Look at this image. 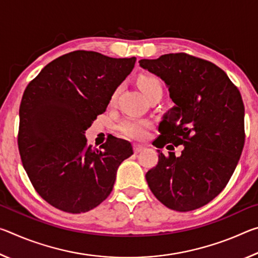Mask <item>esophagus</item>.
I'll return each mask as SVG.
<instances>
[{"instance_id":"1","label":"esophagus","mask_w":258,"mask_h":258,"mask_svg":"<svg viewBox=\"0 0 258 258\" xmlns=\"http://www.w3.org/2000/svg\"><path fill=\"white\" fill-rule=\"evenodd\" d=\"M133 149H134L135 154H140V152L145 149V147L141 146V145H137V143H135V145H133Z\"/></svg>"}]
</instances>
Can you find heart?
<instances>
[{"instance_id": "b5f03b06", "label": "heart", "mask_w": 258, "mask_h": 258, "mask_svg": "<svg viewBox=\"0 0 258 258\" xmlns=\"http://www.w3.org/2000/svg\"><path fill=\"white\" fill-rule=\"evenodd\" d=\"M139 87L141 89L143 94L148 97L155 89L161 87L160 81L158 78L152 76H142L138 81ZM150 123L147 119H138V118H126L120 121L118 125V131L126 138L140 140L145 138L148 127Z\"/></svg>"}]
</instances>
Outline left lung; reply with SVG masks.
Listing matches in <instances>:
<instances>
[{
    "mask_svg": "<svg viewBox=\"0 0 258 258\" xmlns=\"http://www.w3.org/2000/svg\"><path fill=\"white\" fill-rule=\"evenodd\" d=\"M139 63L165 82L174 102L159 124V147L183 146L180 156L158 150V164L146 174L148 185L173 211L203 207L228 184L241 156V95L228 75L207 60L169 53Z\"/></svg>",
    "mask_w": 258,
    "mask_h": 258,
    "instance_id": "1",
    "label": "left lung"
}]
</instances>
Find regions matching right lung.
<instances>
[{
	"instance_id": "obj_1",
	"label": "right lung",
	"mask_w": 258,
	"mask_h": 258,
	"mask_svg": "<svg viewBox=\"0 0 258 258\" xmlns=\"http://www.w3.org/2000/svg\"><path fill=\"white\" fill-rule=\"evenodd\" d=\"M135 61L74 51L51 61L26 87L19 109L21 161L37 194L60 211L97 207L112 191L119 165L133 155L131 143L113 137L93 149L85 131L106 111Z\"/></svg>"
}]
</instances>
